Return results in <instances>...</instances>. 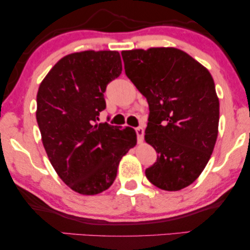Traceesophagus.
<instances>
[{
  "instance_id": "1",
  "label": "esophagus",
  "mask_w": 250,
  "mask_h": 250,
  "mask_svg": "<svg viewBox=\"0 0 250 250\" xmlns=\"http://www.w3.org/2000/svg\"><path fill=\"white\" fill-rule=\"evenodd\" d=\"M135 133H136V136H138V141H142L143 135H145V129H143V127H141V126L136 127Z\"/></svg>"
}]
</instances>
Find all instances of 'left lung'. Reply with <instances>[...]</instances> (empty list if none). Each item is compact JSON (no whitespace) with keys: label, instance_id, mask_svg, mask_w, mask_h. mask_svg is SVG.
<instances>
[{"label":"left lung","instance_id":"8db88e82","mask_svg":"<svg viewBox=\"0 0 250 250\" xmlns=\"http://www.w3.org/2000/svg\"><path fill=\"white\" fill-rule=\"evenodd\" d=\"M125 74L149 104L146 141L157 160L146 169L153 186L183 189L198 179L213 152L220 102L213 77L174 47L123 51Z\"/></svg>","mask_w":250,"mask_h":250}]
</instances>
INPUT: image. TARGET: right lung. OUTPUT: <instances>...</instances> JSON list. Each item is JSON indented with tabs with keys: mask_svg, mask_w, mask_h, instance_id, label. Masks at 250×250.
<instances>
[{
	"mask_svg": "<svg viewBox=\"0 0 250 250\" xmlns=\"http://www.w3.org/2000/svg\"><path fill=\"white\" fill-rule=\"evenodd\" d=\"M122 73L117 51H83L58 61L37 92L36 119L53 168L81 194L107 190L135 131L98 124L107 85Z\"/></svg>",
	"mask_w": 250,
	"mask_h": 250,
	"instance_id": "obj_1",
	"label": "right lung"
}]
</instances>
